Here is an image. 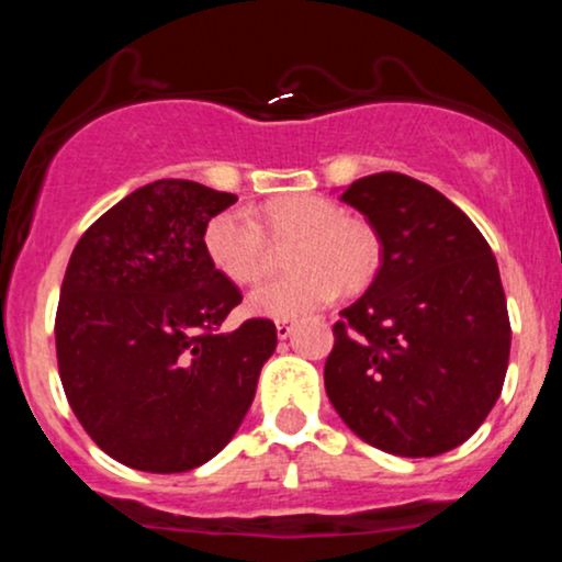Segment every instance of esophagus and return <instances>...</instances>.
Listing matches in <instances>:
<instances>
[{"label": "esophagus", "mask_w": 562, "mask_h": 562, "mask_svg": "<svg viewBox=\"0 0 562 562\" xmlns=\"http://www.w3.org/2000/svg\"><path fill=\"white\" fill-rule=\"evenodd\" d=\"M290 333H293V322H290V319H277V338L285 340V338H290Z\"/></svg>", "instance_id": "34e87169"}]
</instances>
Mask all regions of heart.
Masks as SVG:
<instances>
[{"label": "heart", "instance_id": "b5f03b06", "mask_svg": "<svg viewBox=\"0 0 562 562\" xmlns=\"http://www.w3.org/2000/svg\"><path fill=\"white\" fill-rule=\"evenodd\" d=\"M272 245L288 248L285 263L295 269L263 282L250 293L248 312L272 319L312 314L338 295V288L359 290L378 269L375 232L346 216L338 203L317 195L269 200L259 218L240 209L222 211L203 229V254L216 274L232 285L259 282L272 261Z\"/></svg>", "mask_w": 562, "mask_h": 562}]
</instances>
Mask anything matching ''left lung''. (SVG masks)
Here are the masks:
<instances>
[{
	"label": "left lung",
	"instance_id": "1",
	"mask_svg": "<svg viewBox=\"0 0 562 562\" xmlns=\"http://www.w3.org/2000/svg\"><path fill=\"white\" fill-rule=\"evenodd\" d=\"M340 200L364 214L383 259L335 322L327 396L372 447L443 454L479 430L505 383L513 333L499 267L479 227L406 173L362 177Z\"/></svg>",
	"mask_w": 562,
	"mask_h": 562
}]
</instances>
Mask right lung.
Returning a JSON list of instances; mask_svg holds the SVG:
<instances>
[{"mask_svg": "<svg viewBox=\"0 0 562 562\" xmlns=\"http://www.w3.org/2000/svg\"><path fill=\"white\" fill-rule=\"evenodd\" d=\"M237 195L158 179L105 211L70 254L55 317L68 404L92 441L145 473H184L229 443L277 327L222 333L240 290L203 254Z\"/></svg>", "mask_w": 562, "mask_h": 562, "instance_id": "1", "label": "right lung"}]
</instances>
